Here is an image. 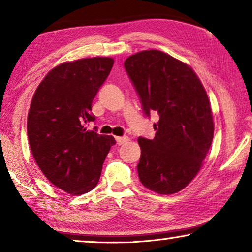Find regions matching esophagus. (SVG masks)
Returning a JSON list of instances; mask_svg holds the SVG:
<instances>
[{"label":"esophagus","instance_id":"obj_1","mask_svg":"<svg viewBox=\"0 0 252 252\" xmlns=\"http://www.w3.org/2000/svg\"><path fill=\"white\" fill-rule=\"evenodd\" d=\"M116 140L119 146H121V144L129 141V138L127 136H116Z\"/></svg>","mask_w":252,"mask_h":252}]
</instances>
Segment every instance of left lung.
Segmentation results:
<instances>
[{
  "label": "left lung",
  "mask_w": 252,
  "mask_h": 252,
  "mask_svg": "<svg viewBox=\"0 0 252 252\" xmlns=\"http://www.w3.org/2000/svg\"><path fill=\"white\" fill-rule=\"evenodd\" d=\"M125 67L143 111L159 114L152 140L139 138V179L149 190L173 194L189 185L211 147L215 123L201 81L187 63L162 51L144 50Z\"/></svg>",
  "instance_id": "left-lung-1"
}]
</instances>
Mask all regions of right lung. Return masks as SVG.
Listing matches in <instances>:
<instances>
[{
    "label": "right lung",
    "instance_id": "1",
    "mask_svg": "<svg viewBox=\"0 0 252 252\" xmlns=\"http://www.w3.org/2000/svg\"><path fill=\"white\" fill-rule=\"evenodd\" d=\"M112 58H87L53 67L36 88L28 114V138L46 179L71 195L99 182L112 135L88 130L92 101L112 69Z\"/></svg>",
    "mask_w": 252,
    "mask_h": 252
}]
</instances>
